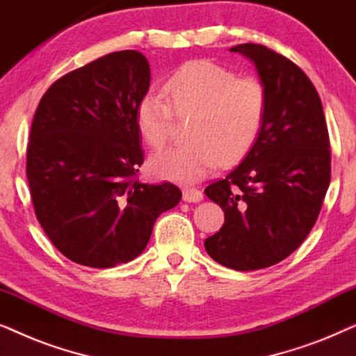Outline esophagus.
Masks as SVG:
<instances>
[{
  "label": "esophagus",
  "instance_id": "obj_1",
  "mask_svg": "<svg viewBox=\"0 0 356 356\" xmlns=\"http://www.w3.org/2000/svg\"><path fill=\"white\" fill-rule=\"evenodd\" d=\"M202 193L196 188H183V201L186 202H199L202 201Z\"/></svg>",
  "mask_w": 356,
  "mask_h": 356
}]
</instances>
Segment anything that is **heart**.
<instances>
[{"label": "heart", "mask_w": 356, "mask_h": 356, "mask_svg": "<svg viewBox=\"0 0 356 356\" xmlns=\"http://www.w3.org/2000/svg\"><path fill=\"white\" fill-rule=\"evenodd\" d=\"M163 90L145 92L138 102L140 138L150 147H163L175 115L191 116L186 131L191 143L155 155L150 160L155 177L197 183L218 163L240 162L259 139L269 108V92L259 77L236 76L211 60H193L168 76Z\"/></svg>", "instance_id": "obj_1"}]
</instances>
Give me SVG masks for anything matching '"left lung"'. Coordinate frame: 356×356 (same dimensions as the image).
<instances>
[{"label":"left lung","instance_id":"8db88e82","mask_svg":"<svg viewBox=\"0 0 356 356\" xmlns=\"http://www.w3.org/2000/svg\"><path fill=\"white\" fill-rule=\"evenodd\" d=\"M230 51L254 63L269 108L251 152L204 189L225 213L204 246L218 264L256 270L284 261L314 227L330 183V143L318 90L293 61L259 43Z\"/></svg>","mask_w":356,"mask_h":356}]
</instances>
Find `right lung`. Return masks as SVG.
Returning <instances> with one entry per match:
<instances>
[{
    "instance_id": "1",
    "label": "right lung",
    "mask_w": 356,
    "mask_h": 356,
    "mask_svg": "<svg viewBox=\"0 0 356 356\" xmlns=\"http://www.w3.org/2000/svg\"><path fill=\"white\" fill-rule=\"evenodd\" d=\"M143 53H108L53 82L33 115L26 173L37 220L61 254L106 269L145 250L175 184L139 181L136 106L149 90Z\"/></svg>"
}]
</instances>
